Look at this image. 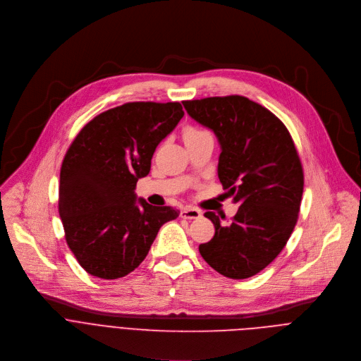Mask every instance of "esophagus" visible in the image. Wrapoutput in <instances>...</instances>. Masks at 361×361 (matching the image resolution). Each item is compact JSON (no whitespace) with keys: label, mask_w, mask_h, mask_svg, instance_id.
<instances>
[{"label":"esophagus","mask_w":361,"mask_h":361,"mask_svg":"<svg viewBox=\"0 0 361 361\" xmlns=\"http://www.w3.org/2000/svg\"><path fill=\"white\" fill-rule=\"evenodd\" d=\"M180 216H182V218H185V219H197V218H200V216H202V212L199 209H196V207L186 206V207L182 209Z\"/></svg>","instance_id":"1"}]
</instances>
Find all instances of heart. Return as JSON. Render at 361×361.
<instances>
[{"label": "heart", "instance_id": "1", "mask_svg": "<svg viewBox=\"0 0 361 361\" xmlns=\"http://www.w3.org/2000/svg\"><path fill=\"white\" fill-rule=\"evenodd\" d=\"M203 133H207L206 130L203 129H197V128H188L183 133V137L188 139V137H195V136H199V135H203Z\"/></svg>", "mask_w": 361, "mask_h": 361}]
</instances>
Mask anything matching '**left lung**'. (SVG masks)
Wrapping results in <instances>:
<instances>
[{
	"instance_id": "obj_1",
	"label": "left lung",
	"mask_w": 361,
	"mask_h": 361,
	"mask_svg": "<svg viewBox=\"0 0 361 361\" xmlns=\"http://www.w3.org/2000/svg\"><path fill=\"white\" fill-rule=\"evenodd\" d=\"M183 106L218 137L221 183L240 204L225 225L213 212L204 213L214 236L199 252L226 277H252L277 257L298 224L305 176L295 142L274 114L240 95L183 101Z\"/></svg>"
}]
</instances>
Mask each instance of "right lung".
<instances>
[{
  "instance_id": "obj_1",
  "label": "right lung",
  "mask_w": 361,
  "mask_h": 361,
  "mask_svg": "<svg viewBox=\"0 0 361 361\" xmlns=\"http://www.w3.org/2000/svg\"><path fill=\"white\" fill-rule=\"evenodd\" d=\"M185 115L179 102H128L90 121L68 148L59 175L58 210L78 263L99 279H119L147 257L172 206L136 200L139 178Z\"/></svg>"
}]
</instances>
